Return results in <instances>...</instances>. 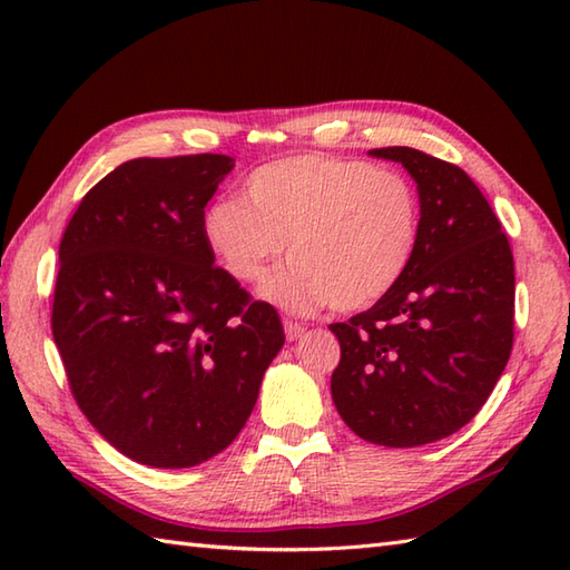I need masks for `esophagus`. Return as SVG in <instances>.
Here are the masks:
<instances>
[{
	"label": "esophagus",
	"instance_id": "esophagus-1",
	"mask_svg": "<svg viewBox=\"0 0 570 570\" xmlns=\"http://www.w3.org/2000/svg\"><path fill=\"white\" fill-rule=\"evenodd\" d=\"M284 333H286V341H298L301 335L306 333V328L301 323H296V321H284Z\"/></svg>",
	"mask_w": 570,
	"mask_h": 570
}]
</instances>
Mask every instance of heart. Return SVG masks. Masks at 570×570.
I'll return each instance as SVG.
<instances>
[{
    "instance_id": "b5f03b06",
    "label": "heart",
    "mask_w": 570,
    "mask_h": 570,
    "mask_svg": "<svg viewBox=\"0 0 570 570\" xmlns=\"http://www.w3.org/2000/svg\"><path fill=\"white\" fill-rule=\"evenodd\" d=\"M245 199L215 200L203 235L223 269L288 313L362 311L392 292L414 257L419 200L409 180L325 154L286 156L252 171Z\"/></svg>"
}]
</instances>
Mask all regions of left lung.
<instances>
[{
	"mask_svg": "<svg viewBox=\"0 0 570 570\" xmlns=\"http://www.w3.org/2000/svg\"><path fill=\"white\" fill-rule=\"evenodd\" d=\"M416 180L419 242L372 308L333 323L337 414L360 439L414 448L463 429L514 343V257L498 215L455 164L411 147L372 149Z\"/></svg>",
	"mask_w": 570,
	"mask_h": 570,
	"instance_id": "obj_1",
	"label": "left lung"
}]
</instances>
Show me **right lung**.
<instances>
[{
    "label": "right lung",
    "mask_w": 570,
    "mask_h": 570,
    "mask_svg": "<svg viewBox=\"0 0 570 570\" xmlns=\"http://www.w3.org/2000/svg\"><path fill=\"white\" fill-rule=\"evenodd\" d=\"M225 154L131 159L95 184L60 239L51 328L80 411L119 453L190 468L245 426L284 345L203 235Z\"/></svg>",
    "instance_id": "right-lung-1"
}]
</instances>
